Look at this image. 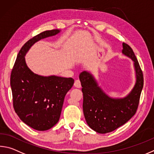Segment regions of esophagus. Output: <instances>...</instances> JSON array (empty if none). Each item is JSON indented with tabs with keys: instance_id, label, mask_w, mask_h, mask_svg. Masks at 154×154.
<instances>
[{
	"instance_id": "34e87169",
	"label": "esophagus",
	"mask_w": 154,
	"mask_h": 154,
	"mask_svg": "<svg viewBox=\"0 0 154 154\" xmlns=\"http://www.w3.org/2000/svg\"><path fill=\"white\" fill-rule=\"evenodd\" d=\"M74 86L77 88H80L81 87H82V85H81V82L79 79L75 80V82L74 83Z\"/></svg>"
}]
</instances>
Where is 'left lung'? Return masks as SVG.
Returning <instances> with one entry per match:
<instances>
[{
  "label": "left lung",
  "instance_id": "8db88e82",
  "mask_svg": "<svg viewBox=\"0 0 154 154\" xmlns=\"http://www.w3.org/2000/svg\"><path fill=\"white\" fill-rule=\"evenodd\" d=\"M122 53L134 62L136 83L132 91L124 98H112L97 85L94 77L87 71L81 72L79 79L83 95V110L87 123L99 133L112 132L125 124L137 110L143 87V75L132 48L122 44Z\"/></svg>",
  "mask_w": 154,
  "mask_h": 154
}]
</instances>
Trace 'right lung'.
<instances>
[{"mask_svg":"<svg viewBox=\"0 0 154 154\" xmlns=\"http://www.w3.org/2000/svg\"><path fill=\"white\" fill-rule=\"evenodd\" d=\"M59 32L45 31L27 41L19 50L11 71L14 110L24 123L37 131L48 130L59 121L65 95L74 79L34 74L27 67L25 55L36 42Z\"/></svg>","mask_w":154,"mask_h":154,"instance_id":"add662e5","label":"right lung"}]
</instances>
